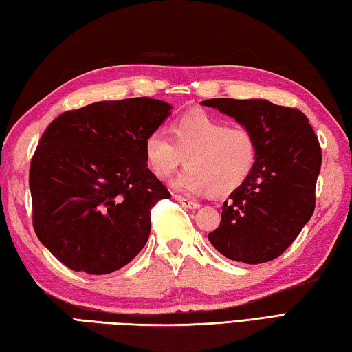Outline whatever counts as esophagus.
Here are the masks:
<instances>
[{
	"mask_svg": "<svg viewBox=\"0 0 352 352\" xmlns=\"http://www.w3.org/2000/svg\"><path fill=\"white\" fill-rule=\"evenodd\" d=\"M175 199L177 202H181L182 204V207H185V208H190V210H196V208H199L201 207V205H199L197 202H195V201H190V199H187V197H184V196H179V195H175Z\"/></svg>",
	"mask_w": 352,
	"mask_h": 352,
	"instance_id": "obj_1",
	"label": "esophagus"
}]
</instances>
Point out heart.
Instances as JSON below:
<instances>
[{"label": "heart", "mask_w": 352, "mask_h": 352, "mask_svg": "<svg viewBox=\"0 0 352 352\" xmlns=\"http://www.w3.org/2000/svg\"><path fill=\"white\" fill-rule=\"evenodd\" d=\"M171 138L155 130L145 138L144 156L159 181H168L185 162L173 187L187 195L227 196L247 182L257 162L254 131L207 113H190L171 125Z\"/></svg>", "instance_id": "heart-1"}]
</instances>
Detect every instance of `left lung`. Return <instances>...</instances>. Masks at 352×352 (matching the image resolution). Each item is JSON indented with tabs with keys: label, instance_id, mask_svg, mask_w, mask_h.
<instances>
[{
	"label": "left lung",
	"instance_id": "left-lung-1",
	"mask_svg": "<svg viewBox=\"0 0 352 352\" xmlns=\"http://www.w3.org/2000/svg\"><path fill=\"white\" fill-rule=\"evenodd\" d=\"M201 104L253 130L258 145L253 173L223 202L221 225L208 241L231 261H273L314 213L319 139L300 110L267 99L213 98Z\"/></svg>",
	"mask_w": 352,
	"mask_h": 352
}]
</instances>
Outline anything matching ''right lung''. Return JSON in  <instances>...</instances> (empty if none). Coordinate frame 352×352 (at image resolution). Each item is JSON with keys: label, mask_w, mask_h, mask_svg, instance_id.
<instances>
[{"label": "right lung", "mask_w": 352, "mask_h": 352, "mask_svg": "<svg viewBox=\"0 0 352 352\" xmlns=\"http://www.w3.org/2000/svg\"><path fill=\"white\" fill-rule=\"evenodd\" d=\"M151 98L101 101L53 119L32 157L33 228L73 271L109 274L150 236V210L168 190L151 173L144 141L171 115Z\"/></svg>", "instance_id": "add662e5"}]
</instances>
